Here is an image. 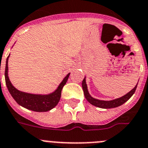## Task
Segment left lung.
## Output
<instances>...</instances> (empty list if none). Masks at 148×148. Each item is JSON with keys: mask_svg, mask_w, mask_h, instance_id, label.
Listing matches in <instances>:
<instances>
[{"mask_svg": "<svg viewBox=\"0 0 148 148\" xmlns=\"http://www.w3.org/2000/svg\"><path fill=\"white\" fill-rule=\"evenodd\" d=\"M137 84H138V83H137ZM137 84L131 91L127 93V94H126L125 95L122 96V97H119V98H117L112 100H98V99H95L94 98V97H92L90 95V93H89L88 90H87V84H86L85 77H84V79H83L82 85V89L83 91H84V97H85V98L87 99V100L90 103V104L93 105V106H96V107L101 108H116L118 107V106H121V105L124 104V103H126V102L133 95V94L135 92Z\"/></svg>", "mask_w": 148, "mask_h": 148, "instance_id": "1", "label": "left lung"}]
</instances>
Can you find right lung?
<instances>
[{"mask_svg": "<svg viewBox=\"0 0 148 148\" xmlns=\"http://www.w3.org/2000/svg\"><path fill=\"white\" fill-rule=\"evenodd\" d=\"M9 56L10 55L7 57L6 63H5V84H6L10 94L11 95L13 98L16 100V102L22 107L29 109V110H33V111H36V112H46L56 107L59 102L61 95V90L66 83L70 73L64 77L58 88L51 94L35 95L24 92L19 91L16 88H15L12 85L9 78H8V61Z\"/></svg>", "mask_w": 148, "mask_h": 148, "instance_id": "right-lung-1", "label": "right lung"}]
</instances>
